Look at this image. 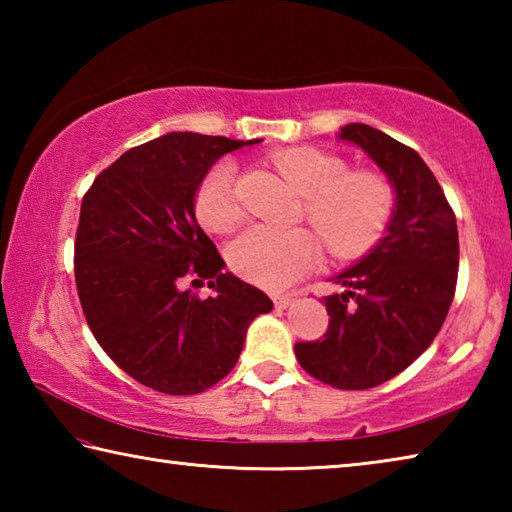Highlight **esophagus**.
Here are the masks:
<instances>
[{"label":"esophagus","mask_w":512,"mask_h":512,"mask_svg":"<svg viewBox=\"0 0 512 512\" xmlns=\"http://www.w3.org/2000/svg\"><path fill=\"white\" fill-rule=\"evenodd\" d=\"M273 302H275L277 309H287L293 302V296H291V293H275Z\"/></svg>","instance_id":"34e87169"}]
</instances>
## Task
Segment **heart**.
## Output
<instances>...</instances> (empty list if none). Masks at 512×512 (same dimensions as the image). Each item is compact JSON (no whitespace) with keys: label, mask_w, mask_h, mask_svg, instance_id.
Returning <instances> with one entry per match:
<instances>
[{"label":"heart","mask_w":512,"mask_h":512,"mask_svg":"<svg viewBox=\"0 0 512 512\" xmlns=\"http://www.w3.org/2000/svg\"><path fill=\"white\" fill-rule=\"evenodd\" d=\"M275 169L305 196V216L334 257L368 250L391 221L395 196L377 173H350L348 164L311 146L275 153ZM196 216L207 230L230 232L244 219L237 192V167L216 162L196 192ZM228 259L246 280L284 289L314 271L320 241L307 228L273 230L253 225L232 241Z\"/></svg>","instance_id":"heart-1"}]
</instances>
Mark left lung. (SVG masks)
Returning <instances> with one entry per match:
<instances>
[{
  "label": "left lung",
  "mask_w": 512,
  "mask_h": 512,
  "mask_svg": "<svg viewBox=\"0 0 512 512\" xmlns=\"http://www.w3.org/2000/svg\"><path fill=\"white\" fill-rule=\"evenodd\" d=\"M395 189L393 216L379 244L332 280L323 341L296 343L311 377L343 391H366L400 375L429 348L452 307L458 228L443 187L411 146L366 124L341 128Z\"/></svg>",
  "instance_id": "left-lung-1"
}]
</instances>
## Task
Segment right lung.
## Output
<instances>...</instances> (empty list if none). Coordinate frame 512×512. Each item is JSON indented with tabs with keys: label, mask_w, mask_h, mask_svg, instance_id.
<instances>
[{
	"label": "right lung",
	"mask_w": 512,
	"mask_h": 512,
	"mask_svg": "<svg viewBox=\"0 0 512 512\" xmlns=\"http://www.w3.org/2000/svg\"><path fill=\"white\" fill-rule=\"evenodd\" d=\"M257 142L167 133L126 151L83 196L74 275L85 320L103 352L153 391L214 386L235 368L250 323L273 309L264 291L223 273L194 214L212 164ZM187 279H211L215 296L198 299Z\"/></svg>",
	"instance_id": "add662e5"
}]
</instances>
